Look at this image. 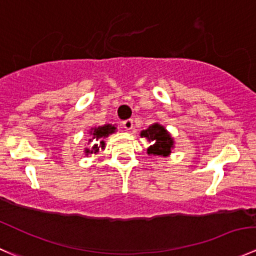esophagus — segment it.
I'll return each mask as SVG.
<instances>
[{"mask_svg": "<svg viewBox=\"0 0 256 256\" xmlns=\"http://www.w3.org/2000/svg\"><path fill=\"white\" fill-rule=\"evenodd\" d=\"M123 127L127 129V130H132L133 129V120H126L123 122Z\"/></svg>", "mask_w": 256, "mask_h": 256, "instance_id": "1", "label": "esophagus"}]
</instances>
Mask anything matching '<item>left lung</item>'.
Here are the masks:
<instances>
[{
  "label": "left lung",
  "instance_id": "8db88e82",
  "mask_svg": "<svg viewBox=\"0 0 256 256\" xmlns=\"http://www.w3.org/2000/svg\"><path fill=\"white\" fill-rule=\"evenodd\" d=\"M140 136H146V139L153 142V146L148 148V154H156V156H166L170 153V148L173 146V139L162 126H150L148 129L142 132Z\"/></svg>",
  "mask_w": 256,
  "mask_h": 256
}]
</instances>
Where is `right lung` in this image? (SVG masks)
I'll list each match as a JSON object with an SVG mask.
<instances>
[{"mask_svg": "<svg viewBox=\"0 0 256 256\" xmlns=\"http://www.w3.org/2000/svg\"><path fill=\"white\" fill-rule=\"evenodd\" d=\"M116 130V127L114 126H110V124H106L103 126V127H98V128H94L93 129V132H90V134L93 136V139H102V138H106V136H110V133H113V132ZM100 146H104V142L100 140ZM93 149H94V153L96 152H98V146H93ZM88 152H90V153H93V150H88L87 149V153Z\"/></svg>", "mask_w": 256, "mask_h": 256, "instance_id": "add662e5", "label": "right lung"}]
</instances>
